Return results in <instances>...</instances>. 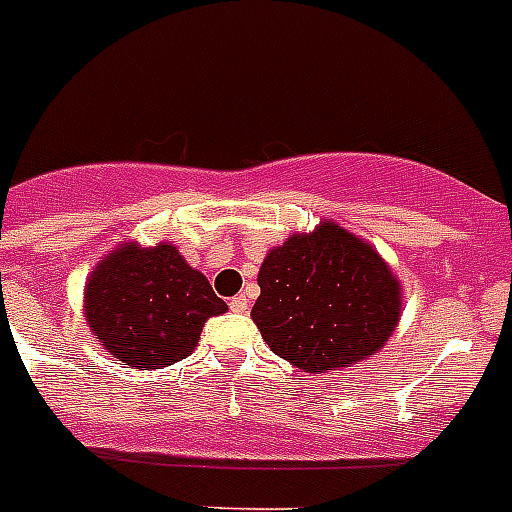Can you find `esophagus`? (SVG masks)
<instances>
[{"instance_id": "obj_1", "label": "esophagus", "mask_w": 512, "mask_h": 512, "mask_svg": "<svg viewBox=\"0 0 512 512\" xmlns=\"http://www.w3.org/2000/svg\"><path fill=\"white\" fill-rule=\"evenodd\" d=\"M247 308H249V303H247V297H244V295L233 297V300H231V311L233 313H247Z\"/></svg>"}]
</instances>
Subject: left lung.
I'll use <instances>...</instances> for the list:
<instances>
[{"label": "left lung", "instance_id": "1", "mask_svg": "<svg viewBox=\"0 0 512 512\" xmlns=\"http://www.w3.org/2000/svg\"><path fill=\"white\" fill-rule=\"evenodd\" d=\"M252 321L268 348L321 374L374 356L401 319V281L369 241L321 220L265 255Z\"/></svg>", "mask_w": 512, "mask_h": 512}]
</instances>
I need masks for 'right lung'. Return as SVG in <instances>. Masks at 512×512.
I'll return each mask as SVG.
<instances>
[{
  "mask_svg": "<svg viewBox=\"0 0 512 512\" xmlns=\"http://www.w3.org/2000/svg\"><path fill=\"white\" fill-rule=\"evenodd\" d=\"M228 311L204 273L175 244L111 249L84 284V319L98 342L135 369H162L191 356L207 319Z\"/></svg>",
  "mask_w": 512,
  "mask_h": 512,
  "instance_id": "add662e5",
  "label": "right lung"
}]
</instances>
